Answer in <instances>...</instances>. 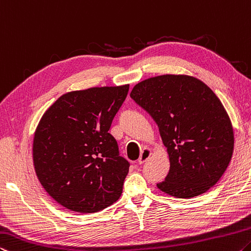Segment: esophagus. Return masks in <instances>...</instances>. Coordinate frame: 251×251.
Here are the masks:
<instances>
[{
	"instance_id": "34e87169",
	"label": "esophagus",
	"mask_w": 251,
	"mask_h": 251,
	"mask_svg": "<svg viewBox=\"0 0 251 251\" xmlns=\"http://www.w3.org/2000/svg\"><path fill=\"white\" fill-rule=\"evenodd\" d=\"M151 154H152V152H151V150L149 149V148H145L140 154V158H139V163L140 164L145 163L147 160L151 157Z\"/></svg>"
}]
</instances>
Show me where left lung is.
Listing matches in <instances>:
<instances>
[{"label": "left lung", "mask_w": 251, "mask_h": 251, "mask_svg": "<svg viewBox=\"0 0 251 251\" xmlns=\"http://www.w3.org/2000/svg\"><path fill=\"white\" fill-rule=\"evenodd\" d=\"M130 97L152 117L169 154L157 183L164 194L190 199L219 181L233 152V129L212 90L197 77L164 75L135 84Z\"/></svg>", "instance_id": "left-lung-1"}]
</instances>
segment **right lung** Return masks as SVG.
<instances>
[{"mask_svg":"<svg viewBox=\"0 0 251 251\" xmlns=\"http://www.w3.org/2000/svg\"><path fill=\"white\" fill-rule=\"evenodd\" d=\"M129 84L61 96L33 139V163L45 191L71 211L93 213L120 198L130 163L109 133Z\"/></svg>","mask_w":251,"mask_h":251,"instance_id":"right-lung-1","label":"right lung"}]
</instances>
